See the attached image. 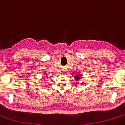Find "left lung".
<instances>
[{
    "label": "left lung",
    "instance_id": "1",
    "mask_svg": "<svg viewBox=\"0 0 125 125\" xmlns=\"http://www.w3.org/2000/svg\"><path fill=\"white\" fill-rule=\"evenodd\" d=\"M79 76H80V75H77L76 76H75V78H76V80H78V79L80 78V77H79Z\"/></svg>",
    "mask_w": 125,
    "mask_h": 125
}]
</instances>
